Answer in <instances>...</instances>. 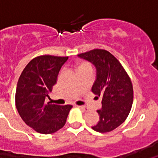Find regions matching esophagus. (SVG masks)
Listing matches in <instances>:
<instances>
[{
	"mask_svg": "<svg viewBox=\"0 0 158 158\" xmlns=\"http://www.w3.org/2000/svg\"><path fill=\"white\" fill-rule=\"evenodd\" d=\"M77 107H79L80 109L83 110V111H87L88 107H85V106H82V105H77Z\"/></svg>",
	"mask_w": 158,
	"mask_h": 158,
	"instance_id": "34e87169",
	"label": "esophagus"
}]
</instances>
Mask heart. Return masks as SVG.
<instances>
[{
  "instance_id": "1",
  "label": "heart",
  "mask_w": 158,
  "mask_h": 158,
  "mask_svg": "<svg viewBox=\"0 0 158 158\" xmlns=\"http://www.w3.org/2000/svg\"><path fill=\"white\" fill-rule=\"evenodd\" d=\"M77 72L78 71L84 70V69H91L92 70L91 64L88 62H78L77 65Z\"/></svg>"
}]
</instances>
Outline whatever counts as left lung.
<instances>
[{"mask_svg":"<svg viewBox=\"0 0 158 158\" xmlns=\"http://www.w3.org/2000/svg\"><path fill=\"white\" fill-rule=\"evenodd\" d=\"M78 57L96 67L92 92L102 97L101 109L97 110L100 120L92 128L100 133L113 131L126 120L131 111L133 104L131 79L117 58L105 50L95 49Z\"/></svg>","mask_w":158,"mask_h":158,"instance_id":"8db88e82","label":"left lung"}]
</instances>
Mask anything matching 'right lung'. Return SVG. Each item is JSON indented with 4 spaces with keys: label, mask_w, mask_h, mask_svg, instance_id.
<instances>
[{
    "label": "right lung",
    "mask_w": 158,
    "mask_h": 158,
    "mask_svg": "<svg viewBox=\"0 0 158 158\" xmlns=\"http://www.w3.org/2000/svg\"><path fill=\"white\" fill-rule=\"evenodd\" d=\"M67 59L68 57L52 55L36 57L19 76L16 91V108L25 123L39 133L53 134L63 127L73 107L46 102Z\"/></svg>",
    "instance_id": "add662e5"
}]
</instances>
